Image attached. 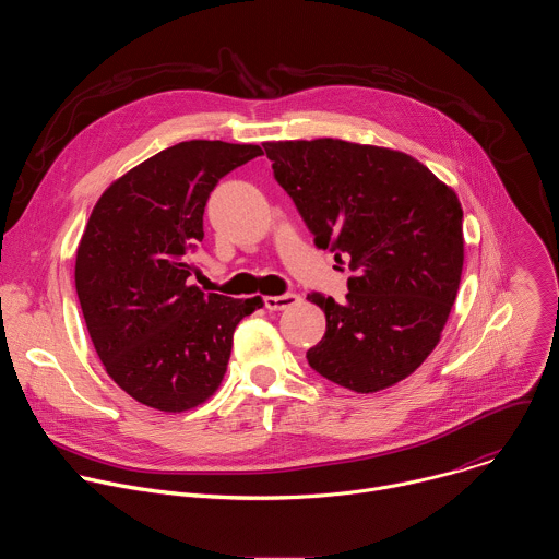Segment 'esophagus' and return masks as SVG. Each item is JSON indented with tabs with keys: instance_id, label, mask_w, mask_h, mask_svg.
Returning a JSON list of instances; mask_svg holds the SVG:
<instances>
[{
	"instance_id": "esophagus-1",
	"label": "esophagus",
	"mask_w": 559,
	"mask_h": 559,
	"mask_svg": "<svg viewBox=\"0 0 559 559\" xmlns=\"http://www.w3.org/2000/svg\"><path fill=\"white\" fill-rule=\"evenodd\" d=\"M300 302V296L298 294H283V296H267L265 298V307L270 311H281V309H289L294 305Z\"/></svg>"
}]
</instances>
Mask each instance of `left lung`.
<instances>
[{"label": "left lung", "instance_id": "1", "mask_svg": "<svg viewBox=\"0 0 559 559\" xmlns=\"http://www.w3.org/2000/svg\"><path fill=\"white\" fill-rule=\"evenodd\" d=\"M263 147L316 248L356 272L345 302L307 294L328 318L307 362L356 393L405 380L440 343L457 296V194L401 150L328 136Z\"/></svg>", "mask_w": 559, "mask_h": 559}]
</instances>
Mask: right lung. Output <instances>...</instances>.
<instances>
[{"label":"right lung","mask_w":559,"mask_h":559,"mask_svg":"<svg viewBox=\"0 0 559 559\" xmlns=\"http://www.w3.org/2000/svg\"><path fill=\"white\" fill-rule=\"evenodd\" d=\"M254 143L183 141L112 181L74 261L84 321L108 376L136 403L181 414L216 393L231 336L263 298L205 294L188 278L221 177L261 156Z\"/></svg>","instance_id":"1"}]
</instances>
